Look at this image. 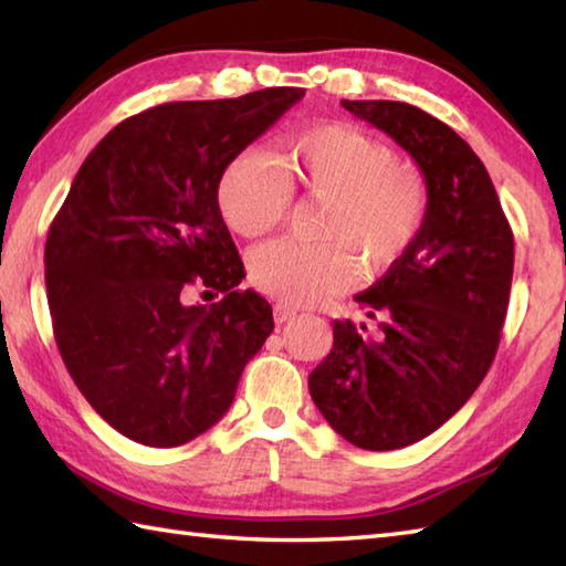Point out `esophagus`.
Wrapping results in <instances>:
<instances>
[{
  "label": "esophagus",
  "mask_w": 566,
  "mask_h": 566,
  "mask_svg": "<svg viewBox=\"0 0 566 566\" xmlns=\"http://www.w3.org/2000/svg\"><path fill=\"white\" fill-rule=\"evenodd\" d=\"M294 316H296L294 306H290V304H274V322L276 324L290 322V318H294Z\"/></svg>",
  "instance_id": "obj_1"
}]
</instances>
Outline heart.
I'll use <instances>...</instances> for the list:
<instances>
[{
  "label": "heart",
  "mask_w": 566,
  "mask_h": 566,
  "mask_svg": "<svg viewBox=\"0 0 566 566\" xmlns=\"http://www.w3.org/2000/svg\"><path fill=\"white\" fill-rule=\"evenodd\" d=\"M322 195V240H274L250 256L252 282L290 304H316L344 292L356 258L368 272L394 264L423 228L428 190L420 172L396 160L384 140L348 123H322L284 143L280 166L260 148L234 156L218 182L224 222L244 238L270 232L292 190Z\"/></svg>",
  "instance_id": "heart-1"
}]
</instances>
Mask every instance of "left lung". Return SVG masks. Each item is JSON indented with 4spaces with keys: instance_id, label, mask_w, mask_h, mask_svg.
Wrapping results in <instances>:
<instances>
[{
    "instance_id": "1",
    "label": "left lung",
    "mask_w": 566,
    "mask_h": 566,
    "mask_svg": "<svg viewBox=\"0 0 566 566\" xmlns=\"http://www.w3.org/2000/svg\"><path fill=\"white\" fill-rule=\"evenodd\" d=\"M423 172L428 210L413 244L356 302L376 328L334 322L310 374L326 423L364 450H398L475 394L505 324L515 240L482 160L443 120L400 101H342Z\"/></svg>"
}]
</instances>
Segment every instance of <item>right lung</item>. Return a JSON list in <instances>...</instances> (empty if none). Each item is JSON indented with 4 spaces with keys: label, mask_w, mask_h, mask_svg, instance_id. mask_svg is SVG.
Returning a JSON list of instances; mask_svg holds the SVG:
<instances>
[{
    "label": "right lung",
    "mask_w": 566,
    "mask_h": 566,
    "mask_svg": "<svg viewBox=\"0 0 566 566\" xmlns=\"http://www.w3.org/2000/svg\"><path fill=\"white\" fill-rule=\"evenodd\" d=\"M302 96L280 86L126 118L88 153L51 222L44 276L61 358L136 443L176 448L218 423L272 334V306L238 290L244 264L218 182ZM192 291L223 300L192 305Z\"/></svg>",
    "instance_id": "add662e5"
}]
</instances>
